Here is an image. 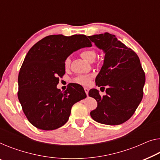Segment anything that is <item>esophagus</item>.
Segmentation results:
<instances>
[{"label":"esophagus","mask_w":160,"mask_h":160,"mask_svg":"<svg viewBox=\"0 0 160 160\" xmlns=\"http://www.w3.org/2000/svg\"><path fill=\"white\" fill-rule=\"evenodd\" d=\"M84 90H85V93H86V95H88V92H89V89H88V88H84Z\"/></svg>","instance_id":"1"}]
</instances>
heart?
<instances>
[{
	"label": "heart",
	"mask_w": 160,
	"mask_h": 160,
	"mask_svg": "<svg viewBox=\"0 0 160 160\" xmlns=\"http://www.w3.org/2000/svg\"><path fill=\"white\" fill-rule=\"evenodd\" d=\"M80 55L83 59L90 62L93 61L95 57H96V52H95V51L93 49H88L81 52ZM70 58H67L65 61V68H68V67L70 66ZM91 78H92L91 75H78V77H76L75 78V80H74V81L77 83H79V84L87 85L90 82Z\"/></svg>",
	"instance_id": "1"
}]
</instances>
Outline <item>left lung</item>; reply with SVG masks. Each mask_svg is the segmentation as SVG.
<instances>
[{"label": "left lung", "instance_id": "obj_1", "mask_svg": "<svg viewBox=\"0 0 160 160\" xmlns=\"http://www.w3.org/2000/svg\"><path fill=\"white\" fill-rule=\"evenodd\" d=\"M88 38L105 54L95 82L98 87H107L103 96L95 88L89 91L98 103L90 116L103 124H121L132 117L143 98L145 74L139 58L115 35L106 32Z\"/></svg>", "mask_w": 160, "mask_h": 160}]
</instances>
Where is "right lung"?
Here are the masks:
<instances>
[{
	"instance_id": "1",
	"label": "right lung",
	"mask_w": 160,
	"mask_h": 160,
	"mask_svg": "<svg viewBox=\"0 0 160 160\" xmlns=\"http://www.w3.org/2000/svg\"><path fill=\"white\" fill-rule=\"evenodd\" d=\"M83 34L50 35L29 49L18 74V98L28 121L42 130H54L68 121L74 104L86 98L81 85L65 92L57 88L65 73V61L77 50L91 47Z\"/></svg>"
}]
</instances>
